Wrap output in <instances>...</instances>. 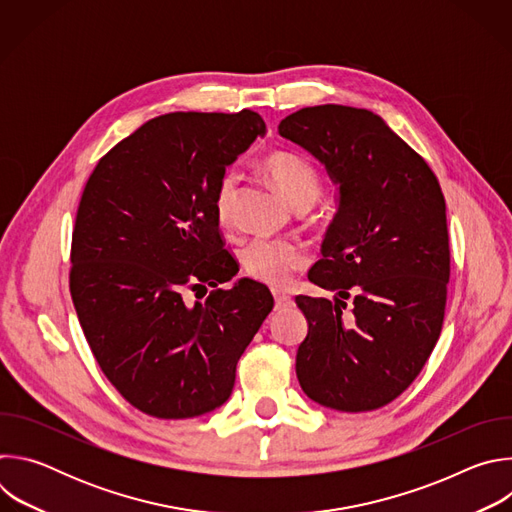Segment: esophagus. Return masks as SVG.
I'll use <instances>...</instances> for the list:
<instances>
[{
	"instance_id": "1",
	"label": "esophagus",
	"mask_w": 512,
	"mask_h": 512,
	"mask_svg": "<svg viewBox=\"0 0 512 512\" xmlns=\"http://www.w3.org/2000/svg\"><path fill=\"white\" fill-rule=\"evenodd\" d=\"M273 298H275V310H287L294 306V300H291V296L283 294V291L279 289H273Z\"/></svg>"
}]
</instances>
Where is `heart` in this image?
I'll use <instances>...</instances> for the list:
<instances>
[{"label": "heart", "mask_w": 512, "mask_h": 512, "mask_svg": "<svg viewBox=\"0 0 512 512\" xmlns=\"http://www.w3.org/2000/svg\"><path fill=\"white\" fill-rule=\"evenodd\" d=\"M261 168L281 196L298 210L310 208L320 192L322 180L310 160L300 154L275 150L261 160ZM239 192L237 174L229 172L216 184L212 206L216 223L231 229L235 223V202ZM308 251L294 241H269L257 239L243 253L245 271L263 283L285 285L298 271L308 265Z\"/></svg>", "instance_id": "obj_1"}]
</instances>
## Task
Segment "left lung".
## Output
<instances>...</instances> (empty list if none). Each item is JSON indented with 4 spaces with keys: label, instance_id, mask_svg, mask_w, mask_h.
<instances>
[{
    "label": "left lung",
    "instance_id": "1",
    "mask_svg": "<svg viewBox=\"0 0 512 512\" xmlns=\"http://www.w3.org/2000/svg\"><path fill=\"white\" fill-rule=\"evenodd\" d=\"M279 135L316 156L340 192L322 259L308 273L336 298H296L308 320L298 381L324 407L379 409L415 381L442 332L450 281L444 192L373 111L304 107L279 123Z\"/></svg>",
    "mask_w": 512,
    "mask_h": 512
}]
</instances>
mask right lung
<instances>
[{"label": "right lung", "mask_w": 512, "mask_h": 512, "mask_svg": "<svg viewBox=\"0 0 512 512\" xmlns=\"http://www.w3.org/2000/svg\"><path fill=\"white\" fill-rule=\"evenodd\" d=\"M265 133L259 113H168L107 152L83 190L70 247V296L103 375L135 409L188 419L221 407L271 291L233 279L214 190Z\"/></svg>", "instance_id": "obj_1"}]
</instances>
